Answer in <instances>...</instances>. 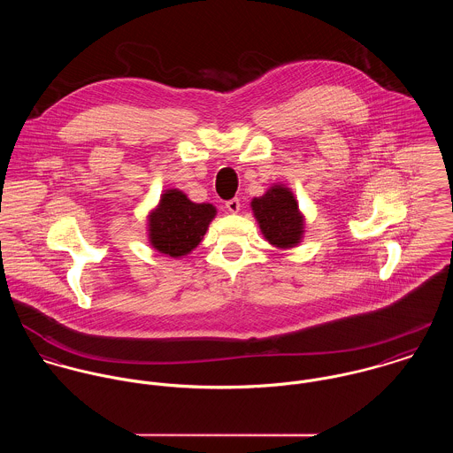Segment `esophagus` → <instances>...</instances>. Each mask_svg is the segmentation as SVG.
Here are the masks:
<instances>
[{
  "label": "esophagus",
  "mask_w": 453,
  "mask_h": 453,
  "mask_svg": "<svg viewBox=\"0 0 453 453\" xmlns=\"http://www.w3.org/2000/svg\"><path fill=\"white\" fill-rule=\"evenodd\" d=\"M225 206H226V209H228L230 212H239V211H241V201L235 197V199L226 201V203H225Z\"/></svg>",
  "instance_id": "1"
}]
</instances>
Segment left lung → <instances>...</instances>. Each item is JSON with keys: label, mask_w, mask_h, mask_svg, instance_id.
I'll use <instances>...</instances> for the list:
<instances>
[{"label": "left lung", "mask_w": 453, "mask_h": 453, "mask_svg": "<svg viewBox=\"0 0 453 453\" xmlns=\"http://www.w3.org/2000/svg\"><path fill=\"white\" fill-rule=\"evenodd\" d=\"M250 207L261 234L272 246L288 249L301 242L304 234V218L290 188L273 185L265 196L254 197Z\"/></svg>", "instance_id": "8db88e82"}]
</instances>
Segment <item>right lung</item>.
Listing matches in <instances>:
<instances>
[{
  "label": "right lung",
  "mask_w": 453,
  "mask_h": 453,
  "mask_svg": "<svg viewBox=\"0 0 453 453\" xmlns=\"http://www.w3.org/2000/svg\"><path fill=\"white\" fill-rule=\"evenodd\" d=\"M214 216L212 204H196L181 190H165L149 214V241L165 256H187L201 244Z\"/></svg>",
  "instance_id": "obj_1"
}]
</instances>
